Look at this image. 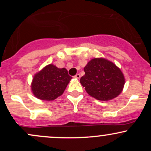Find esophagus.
<instances>
[{
    "label": "esophagus",
    "instance_id": "1",
    "mask_svg": "<svg viewBox=\"0 0 151 151\" xmlns=\"http://www.w3.org/2000/svg\"><path fill=\"white\" fill-rule=\"evenodd\" d=\"M80 77H81V76L79 74H77L75 76H74V78H76V79H79Z\"/></svg>",
    "mask_w": 151,
    "mask_h": 151
}]
</instances>
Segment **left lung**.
Segmentation results:
<instances>
[{
    "label": "left lung",
    "instance_id": "obj_1",
    "mask_svg": "<svg viewBox=\"0 0 151 151\" xmlns=\"http://www.w3.org/2000/svg\"><path fill=\"white\" fill-rule=\"evenodd\" d=\"M80 83L90 96L100 101L116 97L125 84L124 74L113 62L104 58H94L84 69Z\"/></svg>",
    "mask_w": 151,
    "mask_h": 151
}]
</instances>
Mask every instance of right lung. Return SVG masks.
Masks as SVG:
<instances>
[{
	"label": "right lung",
	"mask_w": 151,
	"mask_h": 151,
	"mask_svg": "<svg viewBox=\"0 0 151 151\" xmlns=\"http://www.w3.org/2000/svg\"><path fill=\"white\" fill-rule=\"evenodd\" d=\"M65 68L49 65L35 75L32 79V93L36 97L52 101L61 96L72 79Z\"/></svg>",
	"instance_id": "1"
}]
</instances>
